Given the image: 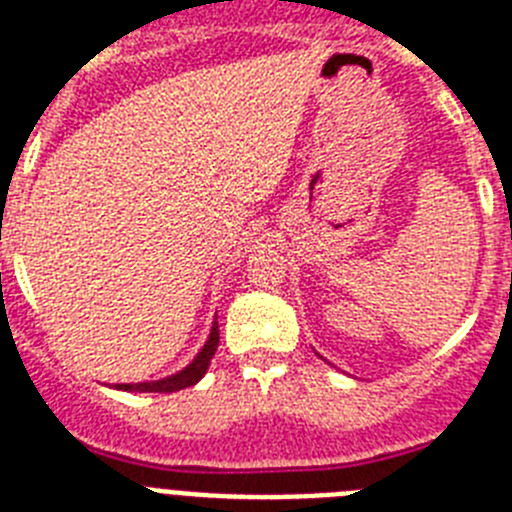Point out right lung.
I'll return each instance as SVG.
<instances>
[{"label":"right lung","mask_w":512,"mask_h":512,"mask_svg":"<svg viewBox=\"0 0 512 512\" xmlns=\"http://www.w3.org/2000/svg\"><path fill=\"white\" fill-rule=\"evenodd\" d=\"M217 343H220V330H217V320L212 323L210 338L205 341V346L200 348V354L194 356L192 364H187L182 372L171 374V377L156 379V382H135V384H115V390L125 392H179L184 387H192V384L200 382L205 377L207 366H210L212 356L217 351Z\"/></svg>","instance_id":"right-lung-1"}]
</instances>
